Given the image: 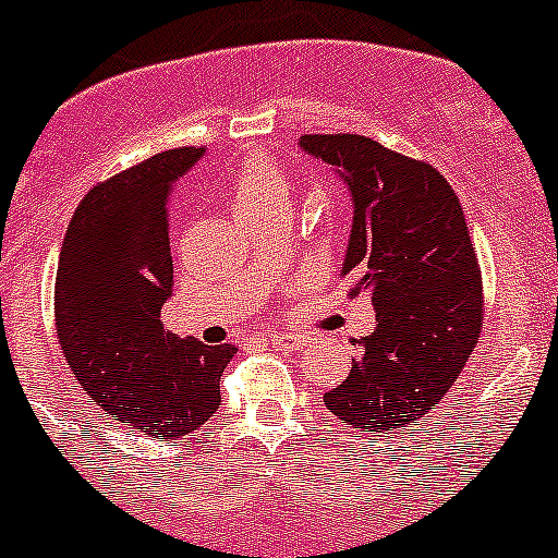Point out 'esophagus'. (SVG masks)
Wrapping results in <instances>:
<instances>
[{
	"label": "esophagus",
	"instance_id": "1",
	"mask_svg": "<svg viewBox=\"0 0 558 558\" xmlns=\"http://www.w3.org/2000/svg\"><path fill=\"white\" fill-rule=\"evenodd\" d=\"M265 345H276V349H295V345H304V337L299 335H265Z\"/></svg>",
	"mask_w": 558,
	"mask_h": 558
}]
</instances>
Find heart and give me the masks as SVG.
<instances>
[{"label":"heart","mask_w":558,"mask_h":558,"mask_svg":"<svg viewBox=\"0 0 558 558\" xmlns=\"http://www.w3.org/2000/svg\"><path fill=\"white\" fill-rule=\"evenodd\" d=\"M232 204L243 221H252L279 207H290L288 177L268 157H245L232 179Z\"/></svg>","instance_id":"obj_1"}]
</instances>
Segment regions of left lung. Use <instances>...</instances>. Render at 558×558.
<instances>
[{
  "label": "left lung",
  "mask_w": 558,
  "mask_h": 558,
  "mask_svg": "<svg viewBox=\"0 0 558 558\" xmlns=\"http://www.w3.org/2000/svg\"><path fill=\"white\" fill-rule=\"evenodd\" d=\"M354 202L342 279L371 295L376 329L356 340L342 385L324 396L349 428L396 434L451 390L482 331V270L446 177L365 135H304Z\"/></svg>",
  "instance_id": "left-lung-1"
}]
</instances>
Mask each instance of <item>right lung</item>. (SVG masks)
Segmentation results:
<instances>
[{"mask_svg":"<svg viewBox=\"0 0 558 558\" xmlns=\"http://www.w3.org/2000/svg\"><path fill=\"white\" fill-rule=\"evenodd\" d=\"M202 146H179L105 179L65 229L54 282L58 340L82 390L157 439L202 428L221 407L234 345L179 340L162 326L173 259L168 213Z\"/></svg>","mask_w":558,"mask_h":558,"instance_id":"obj_1","label":"right lung"}]
</instances>
